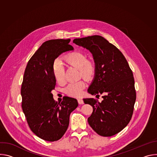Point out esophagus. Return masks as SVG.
I'll return each mask as SVG.
<instances>
[{
  "label": "esophagus",
  "mask_w": 157,
  "mask_h": 157,
  "mask_svg": "<svg viewBox=\"0 0 157 157\" xmlns=\"http://www.w3.org/2000/svg\"><path fill=\"white\" fill-rule=\"evenodd\" d=\"M78 103H79V104H84V101H83L82 99H81V98H79V99H78Z\"/></svg>",
  "instance_id": "esophagus-1"
}]
</instances>
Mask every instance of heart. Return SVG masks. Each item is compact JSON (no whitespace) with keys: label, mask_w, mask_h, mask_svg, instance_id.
Masks as SVG:
<instances>
[{"label":"heart","mask_w":157,"mask_h":157,"mask_svg":"<svg viewBox=\"0 0 157 157\" xmlns=\"http://www.w3.org/2000/svg\"><path fill=\"white\" fill-rule=\"evenodd\" d=\"M66 61L70 64L80 70L81 75L87 79H91L96 71V66L94 62L87 61L86 56L81 53L75 52L66 56ZM53 74L56 82L63 83L64 81V69L61 61L59 59L55 61L53 64ZM86 84L83 81L71 82L66 88L65 92L70 96H80Z\"/></svg>","instance_id":"obj_1"}]
</instances>
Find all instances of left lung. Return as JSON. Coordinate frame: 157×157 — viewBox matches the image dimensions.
<instances>
[{
    "mask_svg": "<svg viewBox=\"0 0 157 157\" xmlns=\"http://www.w3.org/2000/svg\"><path fill=\"white\" fill-rule=\"evenodd\" d=\"M73 43L93 56L96 71L87 92L96 98L103 94L101 102L83 99L93 107L88 123L101 136H114L127 125L133 114L136 92L132 71L121 51L100 35L75 38Z\"/></svg>",
    "mask_w": 157,
    "mask_h": 157,
    "instance_id": "1",
    "label": "left lung"
}]
</instances>
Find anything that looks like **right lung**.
<instances>
[{"label": "right lung", "instance_id": "1", "mask_svg": "<svg viewBox=\"0 0 157 157\" xmlns=\"http://www.w3.org/2000/svg\"><path fill=\"white\" fill-rule=\"evenodd\" d=\"M70 39L44 42L29 61L21 87V107L31 130L49 142L60 139L70 122V116L78 107L73 98L65 96L55 102L52 91L56 80L53 74L55 59L63 53L73 51Z\"/></svg>", "mask_w": 157, "mask_h": 157}]
</instances>
